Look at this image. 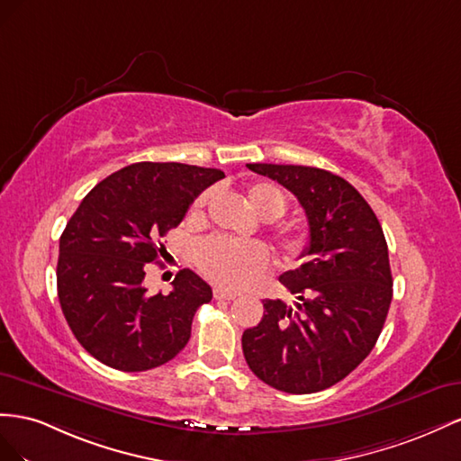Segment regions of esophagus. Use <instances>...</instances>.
<instances>
[{"instance_id": "34e87169", "label": "esophagus", "mask_w": 461, "mask_h": 461, "mask_svg": "<svg viewBox=\"0 0 461 461\" xmlns=\"http://www.w3.org/2000/svg\"><path fill=\"white\" fill-rule=\"evenodd\" d=\"M235 295H238V294H233V292H226V289H220V287H216V289H214V299H223V301H230V299H235Z\"/></svg>"}]
</instances>
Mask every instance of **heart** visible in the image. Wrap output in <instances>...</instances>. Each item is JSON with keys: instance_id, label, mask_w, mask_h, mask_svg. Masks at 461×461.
I'll list each match as a JSON object with an SVG mask.
<instances>
[{"instance_id": "1", "label": "heart", "mask_w": 461, "mask_h": 461, "mask_svg": "<svg viewBox=\"0 0 461 461\" xmlns=\"http://www.w3.org/2000/svg\"><path fill=\"white\" fill-rule=\"evenodd\" d=\"M210 191H203L194 196L191 204V216L199 218L208 204ZM247 201L258 216L267 221H274L285 214L287 201L280 187L268 181H257L247 187ZM274 238L287 258H297L305 251V233L292 228L280 226L274 231ZM194 265L204 278L221 287H241L268 265V249L260 241H238L212 235L201 241L194 249Z\"/></svg>"}]
</instances>
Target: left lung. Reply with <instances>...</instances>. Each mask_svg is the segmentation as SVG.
<instances>
[{"label":"left lung","instance_id":"8db88e82","mask_svg":"<svg viewBox=\"0 0 461 461\" xmlns=\"http://www.w3.org/2000/svg\"><path fill=\"white\" fill-rule=\"evenodd\" d=\"M278 181L309 221L305 262L280 276L295 307L265 301L262 321L241 338L245 361L262 383L312 393L346 378L375 348L392 301L388 245L373 208L353 185L309 166L247 164Z\"/></svg>","mask_w":461,"mask_h":461}]
</instances>
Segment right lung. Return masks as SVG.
Listing matches in <instances>:
<instances>
[{
    "label": "right lung",
    "mask_w": 461,
    "mask_h": 461,
    "mask_svg": "<svg viewBox=\"0 0 461 461\" xmlns=\"http://www.w3.org/2000/svg\"><path fill=\"white\" fill-rule=\"evenodd\" d=\"M223 177L214 167L139 162L92 189L59 238L58 297L71 332L92 357L139 373L187 346L196 309L212 289L193 270L176 274L167 295L149 294L144 270L158 241L179 226L196 194Z\"/></svg>",
    "instance_id": "right-lung-1"
}]
</instances>
